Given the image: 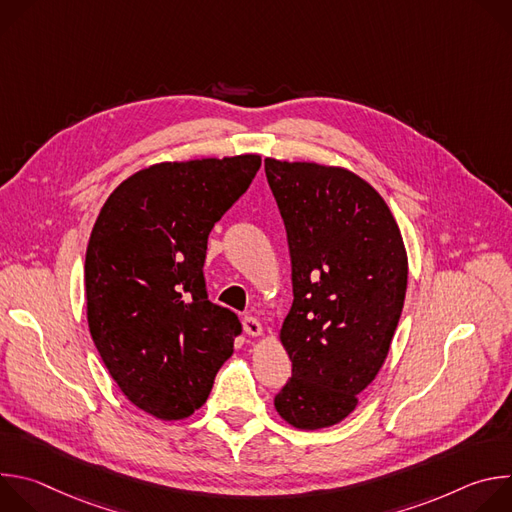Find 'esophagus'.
Listing matches in <instances>:
<instances>
[{
    "label": "esophagus",
    "mask_w": 512,
    "mask_h": 512,
    "mask_svg": "<svg viewBox=\"0 0 512 512\" xmlns=\"http://www.w3.org/2000/svg\"><path fill=\"white\" fill-rule=\"evenodd\" d=\"M243 328H245V332L249 334V336H259L261 334V322L257 320V318H253V316H245L243 318Z\"/></svg>",
    "instance_id": "34e87169"
}]
</instances>
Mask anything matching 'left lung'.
Returning a JSON list of instances; mask_svg holds the SVG:
<instances>
[{
	"label": "left lung",
	"instance_id": "8db88e82",
	"mask_svg": "<svg viewBox=\"0 0 512 512\" xmlns=\"http://www.w3.org/2000/svg\"><path fill=\"white\" fill-rule=\"evenodd\" d=\"M279 206L294 304L281 326L291 379L277 413L298 429L340 423L389 354L407 253L381 194L356 174L312 162L265 160Z\"/></svg>",
	"mask_w": 512,
	"mask_h": 512
}]
</instances>
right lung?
<instances>
[{
    "instance_id": "add662e5",
    "label": "right lung",
    "mask_w": 512,
    "mask_h": 512,
    "mask_svg": "<svg viewBox=\"0 0 512 512\" xmlns=\"http://www.w3.org/2000/svg\"><path fill=\"white\" fill-rule=\"evenodd\" d=\"M261 158L156 164L103 204L87 259V320L123 395L158 419L190 417L233 354L241 322L208 300L206 241Z\"/></svg>"
}]
</instances>
